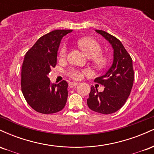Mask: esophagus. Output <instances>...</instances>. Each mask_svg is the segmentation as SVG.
<instances>
[{"instance_id":"1","label":"esophagus","mask_w":154,"mask_h":154,"mask_svg":"<svg viewBox=\"0 0 154 154\" xmlns=\"http://www.w3.org/2000/svg\"><path fill=\"white\" fill-rule=\"evenodd\" d=\"M78 84H79V83H77V82H71L69 83V85L70 88H73V87H75V86H77Z\"/></svg>"}]
</instances>
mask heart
I'll return each mask as SVG.
<instances>
[{
  "instance_id": "1",
  "label": "heart",
  "mask_w": 154,
  "mask_h": 154,
  "mask_svg": "<svg viewBox=\"0 0 154 154\" xmlns=\"http://www.w3.org/2000/svg\"><path fill=\"white\" fill-rule=\"evenodd\" d=\"M77 45L85 53L88 57H90L92 63L97 68L102 69L105 67L108 63V57L105 54L100 53L101 51V46L98 41L90 38H83L77 41ZM68 48L65 43L61 45L59 51V57L60 59H64L66 58ZM87 70H79L77 69H70L67 72V75L73 79H80L82 78L83 75L87 74Z\"/></svg>"
}]
</instances>
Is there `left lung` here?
Segmentation results:
<instances>
[{
	"label": "left lung",
	"mask_w": 154,
	"mask_h": 154,
	"mask_svg": "<svg viewBox=\"0 0 154 154\" xmlns=\"http://www.w3.org/2000/svg\"><path fill=\"white\" fill-rule=\"evenodd\" d=\"M95 31L111 45L114 61L105 75L95 79V82L105 87L103 91L98 92L96 87L92 86L87 103L92 111L109 114L119 110L130 94L134 81L132 60L120 40L105 31Z\"/></svg>",
	"instance_id": "1"
}]
</instances>
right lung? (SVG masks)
Wrapping results in <instances>:
<instances>
[{
  "instance_id": "right-lung-1",
  "label": "right lung",
  "mask_w": 154,
  "mask_h": 154,
  "mask_svg": "<svg viewBox=\"0 0 154 154\" xmlns=\"http://www.w3.org/2000/svg\"><path fill=\"white\" fill-rule=\"evenodd\" d=\"M72 29H57L43 35L26 53L22 66V91L35 111L45 114L61 111L68 97V83H51V68L57 62V51L63 36Z\"/></svg>"
}]
</instances>
